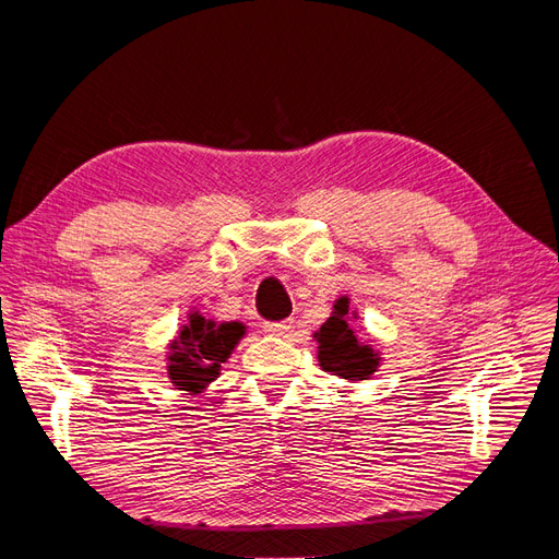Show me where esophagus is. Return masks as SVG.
Listing matches in <instances>:
<instances>
[{
  "mask_svg": "<svg viewBox=\"0 0 559 559\" xmlns=\"http://www.w3.org/2000/svg\"><path fill=\"white\" fill-rule=\"evenodd\" d=\"M263 329H265L267 335L282 337V335H286V333H289V331L294 329V321H292V319H284V321H265Z\"/></svg>",
  "mask_w": 559,
  "mask_h": 559,
  "instance_id": "34e87169",
  "label": "esophagus"
}]
</instances>
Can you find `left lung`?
Segmentation results:
<instances>
[{
  "label": "left lung",
  "instance_id": "8db88e82",
  "mask_svg": "<svg viewBox=\"0 0 559 559\" xmlns=\"http://www.w3.org/2000/svg\"><path fill=\"white\" fill-rule=\"evenodd\" d=\"M357 319L359 314L349 308V298L341 296L333 300L331 317L312 333L321 370L347 382L368 380L382 364V352L364 343L354 331Z\"/></svg>",
  "mask_w": 559,
  "mask_h": 559
}]
</instances>
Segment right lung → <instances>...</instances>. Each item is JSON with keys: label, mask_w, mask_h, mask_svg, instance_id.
Masks as SVG:
<instances>
[{"label": "right lung", "mask_w": 559, "mask_h": 559, "mask_svg": "<svg viewBox=\"0 0 559 559\" xmlns=\"http://www.w3.org/2000/svg\"><path fill=\"white\" fill-rule=\"evenodd\" d=\"M186 324L167 343L165 376L186 396H202L222 376V364L247 335L242 321H216L202 317L195 308L186 314Z\"/></svg>", "instance_id": "add662e5"}]
</instances>
